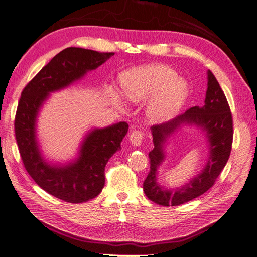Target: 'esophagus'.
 <instances>
[{
    "instance_id": "1",
    "label": "esophagus",
    "mask_w": 257,
    "mask_h": 257,
    "mask_svg": "<svg viewBox=\"0 0 257 257\" xmlns=\"http://www.w3.org/2000/svg\"><path fill=\"white\" fill-rule=\"evenodd\" d=\"M144 138H145V135L143 132H140V130H133L129 135V141L134 146H140L143 144Z\"/></svg>"
}]
</instances>
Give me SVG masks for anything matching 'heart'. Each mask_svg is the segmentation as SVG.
Listing matches in <instances>:
<instances>
[{
    "label": "heart",
    "mask_w": 257,
    "mask_h": 257,
    "mask_svg": "<svg viewBox=\"0 0 257 257\" xmlns=\"http://www.w3.org/2000/svg\"><path fill=\"white\" fill-rule=\"evenodd\" d=\"M123 92L132 101L154 97L149 106L150 114L155 119H168L182 107L189 90L176 70L167 65H152L127 74L123 78Z\"/></svg>",
    "instance_id": "b5f03b06"
}]
</instances>
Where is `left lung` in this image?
<instances>
[{"mask_svg":"<svg viewBox=\"0 0 257 257\" xmlns=\"http://www.w3.org/2000/svg\"><path fill=\"white\" fill-rule=\"evenodd\" d=\"M207 90L203 107H191L184 113L162 124L151 127L155 148L149 152L150 170L144 182V191L150 201L159 205H180L206 192L220 176L230 158L233 144V118L226 97L211 70L207 72ZM183 122L203 126L210 143L209 161L205 170L179 189L165 190L156 183L157 166L163 160V143Z\"/></svg>","mask_w":257,"mask_h":257,"instance_id":"obj_1","label":"left lung"}]
</instances>
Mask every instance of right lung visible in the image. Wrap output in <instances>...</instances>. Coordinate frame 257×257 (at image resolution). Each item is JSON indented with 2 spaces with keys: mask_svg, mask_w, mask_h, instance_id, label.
Wrapping results in <instances>:
<instances>
[{
  "mask_svg": "<svg viewBox=\"0 0 257 257\" xmlns=\"http://www.w3.org/2000/svg\"><path fill=\"white\" fill-rule=\"evenodd\" d=\"M112 55L113 53L79 47L65 48L24 87L16 109L15 139L26 171L47 193L68 203H83L101 192L105 167L114 152L121 149L120 145L128 132V123L122 121L105 129H95L85 139L77 161L66 167H52L37 148L36 114L48 92L72 84Z\"/></svg>",
  "mask_w": 257,
  "mask_h": 257,
  "instance_id": "1",
  "label": "right lung"
}]
</instances>
